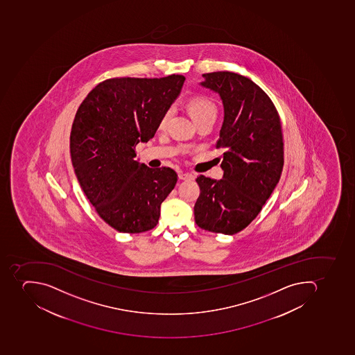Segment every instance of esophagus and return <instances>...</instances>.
<instances>
[{
  "label": "esophagus",
  "instance_id": "34e87169",
  "mask_svg": "<svg viewBox=\"0 0 355 355\" xmlns=\"http://www.w3.org/2000/svg\"><path fill=\"white\" fill-rule=\"evenodd\" d=\"M179 179L183 180V181H187V180H193L194 179V175L191 173H185V172H179Z\"/></svg>",
  "mask_w": 355,
  "mask_h": 355
}]
</instances>
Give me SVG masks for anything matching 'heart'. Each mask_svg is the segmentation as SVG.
<instances>
[{
  "instance_id": "1",
  "label": "heart",
  "mask_w": 355,
  "mask_h": 355,
  "mask_svg": "<svg viewBox=\"0 0 355 355\" xmlns=\"http://www.w3.org/2000/svg\"><path fill=\"white\" fill-rule=\"evenodd\" d=\"M187 109L190 111L191 115L196 122L207 120V119L214 121L215 117L218 115V107L215 105L214 102L203 95L191 98L190 102L187 103ZM172 114H173V109L168 107L161 116V120L159 122V129H164L165 126L168 125Z\"/></svg>"
}]
</instances>
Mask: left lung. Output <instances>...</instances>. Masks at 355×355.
Instances as JSON below:
<instances>
[{"instance_id": "8db88e82", "label": "left lung", "mask_w": 355, "mask_h": 355, "mask_svg": "<svg viewBox=\"0 0 355 355\" xmlns=\"http://www.w3.org/2000/svg\"><path fill=\"white\" fill-rule=\"evenodd\" d=\"M202 87L220 95L224 121L216 148H223V179L198 176L196 223L233 235L257 218L279 183L284 163L279 113L271 98L249 78L220 71L205 73Z\"/></svg>"}]
</instances>
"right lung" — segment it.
Wrapping results in <instances>:
<instances>
[{
    "label": "right lung",
    "mask_w": 355,
    "mask_h": 355,
    "mask_svg": "<svg viewBox=\"0 0 355 355\" xmlns=\"http://www.w3.org/2000/svg\"><path fill=\"white\" fill-rule=\"evenodd\" d=\"M185 78H114L98 83L76 111L70 135L73 168L101 218L122 233L157 226L161 204L178 181L170 168L135 159V146L154 137Z\"/></svg>",
    "instance_id": "obj_1"
}]
</instances>
